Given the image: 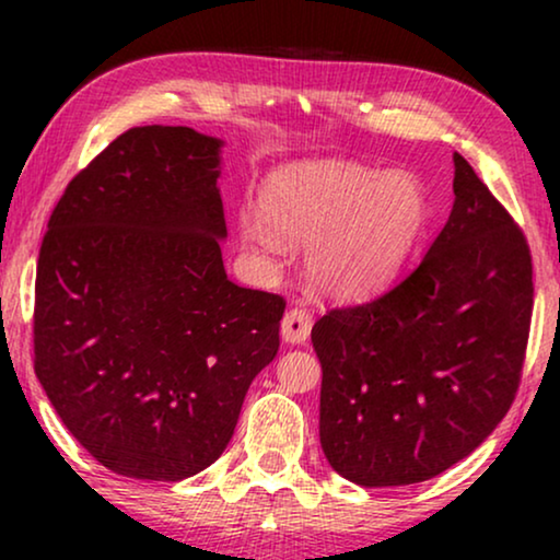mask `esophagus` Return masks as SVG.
<instances>
[{"instance_id": "34e87169", "label": "esophagus", "mask_w": 560, "mask_h": 560, "mask_svg": "<svg viewBox=\"0 0 560 560\" xmlns=\"http://www.w3.org/2000/svg\"><path fill=\"white\" fill-rule=\"evenodd\" d=\"M311 326H313V316L305 308H290L282 318L280 334L285 343H305L311 336Z\"/></svg>"}]
</instances>
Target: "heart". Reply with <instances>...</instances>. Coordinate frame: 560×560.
I'll return each instance as SVG.
<instances>
[{
  "label": "heart",
  "mask_w": 560,
  "mask_h": 560,
  "mask_svg": "<svg viewBox=\"0 0 560 560\" xmlns=\"http://www.w3.org/2000/svg\"><path fill=\"white\" fill-rule=\"evenodd\" d=\"M259 206L262 213H240L244 244L259 255H278L280 234L311 242L305 270L336 301L380 293L416 249L431 213L416 173H377L339 160H308L270 173Z\"/></svg>",
  "instance_id": "1"
}]
</instances>
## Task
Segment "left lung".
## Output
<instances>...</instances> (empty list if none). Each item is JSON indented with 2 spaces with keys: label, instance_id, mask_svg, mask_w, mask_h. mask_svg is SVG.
Returning <instances> with one entry per match:
<instances>
[{
  "label": "left lung",
  "instance_id": "left-lung-1",
  "mask_svg": "<svg viewBox=\"0 0 560 560\" xmlns=\"http://www.w3.org/2000/svg\"><path fill=\"white\" fill-rule=\"evenodd\" d=\"M454 209L408 278L311 331L320 448L343 479L402 487L439 477L515 400L533 316L523 232L454 152Z\"/></svg>",
  "mask_w": 560,
  "mask_h": 560
}]
</instances>
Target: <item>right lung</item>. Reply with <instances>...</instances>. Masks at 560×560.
I'll list each match as a JSON object with an SVG mask.
<instances>
[{
  "label": "right lung",
  "instance_id": "obj_1",
  "mask_svg": "<svg viewBox=\"0 0 560 560\" xmlns=\"http://www.w3.org/2000/svg\"><path fill=\"white\" fill-rule=\"evenodd\" d=\"M224 140L135 127L68 183L35 278V374L73 439L121 477L180 481L232 441L280 347V295L221 259Z\"/></svg>",
  "mask_w": 560,
  "mask_h": 560
}]
</instances>
